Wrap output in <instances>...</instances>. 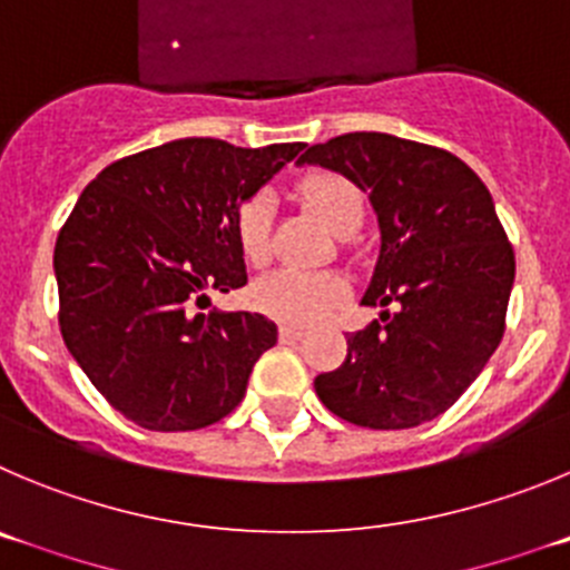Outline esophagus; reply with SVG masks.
<instances>
[{
  "label": "esophagus",
  "mask_w": 570,
  "mask_h": 570,
  "mask_svg": "<svg viewBox=\"0 0 570 570\" xmlns=\"http://www.w3.org/2000/svg\"><path fill=\"white\" fill-rule=\"evenodd\" d=\"M278 334H281V340H284V343H295V340L303 337V328L301 326H281Z\"/></svg>",
  "instance_id": "esophagus-1"
}]
</instances>
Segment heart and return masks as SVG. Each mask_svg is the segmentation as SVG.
Masks as SVG:
<instances>
[{
  "label": "heart",
  "mask_w": 570,
  "mask_h": 570,
  "mask_svg": "<svg viewBox=\"0 0 570 570\" xmlns=\"http://www.w3.org/2000/svg\"><path fill=\"white\" fill-rule=\"evenodd\" d=\"M303 202L321 216L323 225L334 233H348L357 227L363 216V196L345 177L332 171H315L303 177L301 185ZM269 216H273V202L267 194H253L238 202L233 227H236V242L247 264L261 267L269 258ZM348 284L343 275L332 269H275L253 284L255 309L275 317L289 326H309L332 315L343 303Z\"/></svg>",
  "instance_id": "obj_1"
}]
</instances>
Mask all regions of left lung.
<instances>
[{"instance_id":"8db88e82","label":"left lung","mask_w":570,"mask_h":570,"mask_svg":"<svg viewBox=\"0 0 570 570\" xmlns=\"http://www.w3.org/2000/svg\"><path fill=\"white\" fill-rule=\"evenodd\" d=\"M301 163L368 194L382 247L363 306H393L345 337L317 396L357 428H419L459 402L507 328L514 249L492 196L455 154L382 131L332 137Z\"/></svg>"}]
</instances>
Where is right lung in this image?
I'll return each mask as SVG.
<instances>
[{
	"instance_id": "add662e5",
	"label": "right lung",
	"mask_w": 570,
	"mask_h": 570,
	"mask_svg": "<svg viewBox=\"0 0 570 570\" xmlns=\"http://www.w3.org/2000/svg\"><path fill=\"white\" fill-rule=\"evenodd\" d=\"M303 148L185 137L106 165L83 188L52 255L58 326L117 413L183 433L236 411L278 326L258 312L194 315V306L207 289L247 284L238 202Z\"/></svg>"
}]
</instances>
